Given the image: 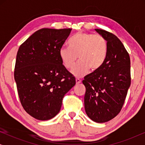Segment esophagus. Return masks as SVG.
Here are the masks:
<instances>
[{
    "label": "esophagus",
    "instance_id": "1",
    "mask_svg": "<svg viewBox=\"0 0 145 145\" xmlns=\"http://www.w3.org/2000/svg\"><path fill=\"white\" fill-rule=\"evenodd\" d=\"M80 82H81V80H80V79L78 78H76V84H79V83H80Z\"/></svg>",
    "mask_w": 145,
    "mask_h": 145
}]
</instances>
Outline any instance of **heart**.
I'll list each match as a JSON object with an SVG mask.
<instances>
[{
  "label": "heart",
  "mask_w": 145,
  "mask_h": 145,
  "mask_svg": "<svg viewBox=\"0 0 145 145\" xmlns=\"http://www.w3.org/2000/svg\"><path fill=\"white\" fill-rule=\"evenodd\" d=\"M69 45L59 49V57L63 66L71 70L78 59V63L72 69L76 76H82L89 70L97 71L104 65L108 55V43L102 35L78 32L69 41Z\"/></svg>",
  "instance_id": "b5f03b06"
}]
</instances>
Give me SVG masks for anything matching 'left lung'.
<instances>
[{
    "mask_svg": "<svg viewBox=\"0 0 145 145\" xmlns=\"http://www.w3.org/2000/svg\"><path fill=\"white\" fill-rule=\"evenodd\" d=\"M96 31L106 39L108 55L102 67L86 75L84 108L92 121H108L118 115L131 85L129 55L118 37L101 29Z\"/></svg>",
    "mask_w": 145,
    "mask_h": 145,
    "instance_id": "1",
    "label": "left lung"
}]
</instances>
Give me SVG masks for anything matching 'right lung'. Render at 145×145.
Listing matches in <instances>:
<instances>
[{
    "mask_svg": "<svg viewBox=\"0 0 145 145\" xmlns=\"http://www.w3.org/2000/svg\"><path fill=\"white\" fill-rule=\"evenodd\" d=\"M71 29H40L18 51L14 67L18 94L24 110L38 120L54 118L65 94L76 84L59 53Z\"/></svg>",
    "mask_w": 145,
    "mask_h": 145,
    "instance_id": "obj_1",
    "label": "right lung"
}]
</instances>
